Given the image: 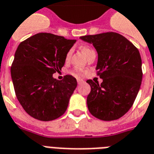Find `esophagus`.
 I'll return each instance as SVG.
<instances>
[{"mask_svg":"<svg viewBox=\"0 0 154 154\" xmlns=\"http://www.w3.org/2000/svg\"><path fill=\"white\" fill-rule=\"evenodd\" d=\"M84 82H85V81L82 79H77V84H78V85H81V84H83Z\"/></svg>","mask_w":154,"mask_h":154,"instance_id":"1","label":"esophagus"}]
</instances>
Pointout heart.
I'll list each match as a JSON object with an SVG mask.
<instances>
[{
	"label": "heart",
	"instance_id": "b5f03b06",
	"mask_svg": "<svg viewBox=\"0 0 154 154\" xmlns=\"http://www.w3.org/2000/svg\"><path fill=\"white\" fill-rule=\"evenodd\" d=\"M93 51V50H92L91 47H87V46H84V47H81V51H82V53H83L85 56L87 55V54H88L89 52H91V51ZM70 53H71L70 51H69L68 53H67V54H66V59H69V57H70ZM81 73L80 72L79 70H76L74 73H73V74L79 75V74H81Z\"/></svg>",
	"mask_w": 154,
	"mask_h": 154
}]
</instances>
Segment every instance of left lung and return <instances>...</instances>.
<instances>
[{"label": "left lung", "mask_w": 154, "mask_h": 154, "mask_svg": "<svg viewBox=\"0 0 154 154\" xmlns=\"http://www.w3.org/2000/svg\"><path fill=\"white\" fill-rule=\"evenodd\" d=\"M93 45L98 54L96 69L103 82L88 80L91 92L88 111L101 120H116L130 110L142 80V58L138 50L122 35L107 32L80 37Z\"/></svg>", "instance_id": "8db88e82"}]
</instances>
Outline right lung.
Instances as JSON below:
<instances>
[{"label":"right lung","mask_w":154,"mask_h":154,"mask_svg":"<svg viewBox=\"0 0 154 154\" xmlns=\"http://www.w3.org/2000/svg\"><path fill=\"white\" fill-rule=\"evenodd\" d=\"M75 42L53 34L38 33L17 47L11 77L19 102L33 118L54 120L67 109L77 80L66 75L58 81L53 74L62 69Z\"/></svg>","instance_id":"1"}]
</instances>
